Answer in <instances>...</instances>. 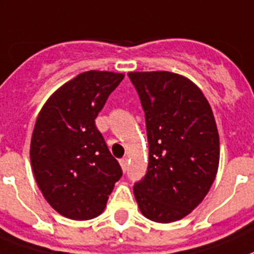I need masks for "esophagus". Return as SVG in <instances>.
<instances>
[{"label": "esophagus", "mask_w": 254, "mask_h": 254, "mask_svg": "<svg viewBox=\"0 0 254 254\" xmlns=\"http://www.w3.org/2000/svg\"><path fill=\"white\" fill-rule=\"evenodd\" d=\"M120 166H121V169H123V171H127V157L121 158Z\"/></svg>", "instance_id": "obj_1"}]
</instances>
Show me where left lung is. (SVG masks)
<instances>
[{"instance_id":"obj_1","label":"left lung","mask_w":254,"mask_h":254,"mask_svg":"<svg viewBox=\"0 0 254 254\" xmlns=\"http://www.w3.org/2000/svg\"><path fill=\"white\" fill-rule=\"evenodd\" d=\"M129 78L145 116L149 161L134 184L140 212L156 222L178 221L203 200L219 169L220 139L202 90L170 71H134Z\"/></svg>"}]
</instances>
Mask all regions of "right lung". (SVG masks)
Returning a JSON list of instances; mask_svg holds the SVG:
<instances>
[{"label":"right lung","instance_id":"1","mask_svg":"<svg viewBox=\"0 0 254 254\" xmlns=\"http://www.w3.org/2000/svg\"><path fill=\"white\" fill-rule=\"evenodd\" d=\"M123 79L119 72H81L48 98L35 121L30 142L35 182L51 207L67 219L101 215L123 175L94 123Z\"/></svg>","mask_w":254,"mask_h":254}]
</instances>
